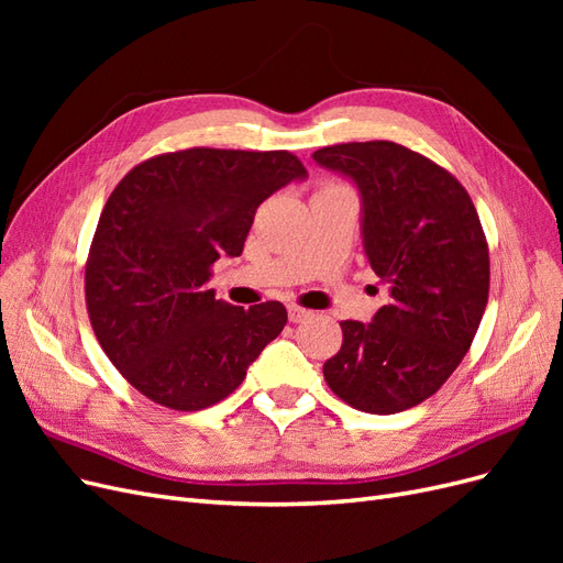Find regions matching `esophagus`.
Listing matches in <instances>:
<instances>
[{
	"mask_svg": "<svg viewBox=\"0 0 563 563\" xmlns=\"http://www.w3.org/2000/svg\"><path fill=\"white\" fill-rule=\"evenodd\" d=\"M305 317H310V310H305V308H300V305H288V319H291L294 323L302 321Z\"/></svg>",
	"mask_w": 563,
	"mask_h": 563,
	"instance_id": "esophagus-1",
	"label": "esophagus"
}]
</instances>
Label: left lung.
<instances>
[{"mask_svg":"<svg viewBox=\"0 0 563 563\" xmlns=\"http://www.w3.org/2000/svg\"><path fill=\"white\" fill-rule=\"evenodd\" d=\"M312 159L360 187L364 251L389 291L371 323L340 321L323 380L356 411H406L451 378L482 323L490 261L479 213L453 174L399 143H340Z\"/></svg>","mask_w":563,"mask_h":563,"instance_id":"obj_1","label":"left lung"}]
</instances>
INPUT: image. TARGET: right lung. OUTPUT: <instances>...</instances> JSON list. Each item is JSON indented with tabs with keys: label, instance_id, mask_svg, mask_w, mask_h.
Wrapping results in <instances>:
<instances>
[{
	"label": "right lung",
	"instance_id": "obj_1",
	"mask_svg": "<svg viewBox=\"0 0 563 563\" xmlns=\"http://www.w3.org/2000/svg\"><path fill=\"white\" fill-rule=\"evenodd\" d=\"M286 150L190 147L133 166L100 213L84 272L100 347L143 397L201 411L230 397L286 308L216 300L220 255H242L255 209L305 178Z\"/></svg>",
	"mask_w": 563,
	"mask_h": 563
}]
</instances>
